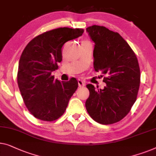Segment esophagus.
I'll return each instance as SVG.
<instances>
[{
    "label": "esophagus",
    "mask_w": 156,
    "mask_h": 156,
    "mask_svg": "<svg viewBox=\"0 0 156 156\" xmlns=\"http://www.w3.org/2000/svg\"><path fill=\"white\" fill-rule=\"evenodd\" d=\"M78 85L80 87H83L86 85V83L82 80H78Z\"/></svg>",
    "instance_id": "obj_1"
}]
</instances>
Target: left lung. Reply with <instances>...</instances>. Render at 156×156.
<instances>
[{
  "mask_svg": "<svg viewBox=\"0 0 156 156\" xmlns=\"http://www.w3.org/2000/svg\"><path fill=\"white\" fill-rule=\"evenodd\" d=\"M86 31L95 43L94 69L105 75L103 82L106 83L103 89L87 85L89 97L86 108L97 122L110 125L127 115L136 101L141 77L138 60L117 32L98 25Z\"/></svg>",
  "mask_w": 156,
  "mask_h": 156,
  "instance_id": "8db88e82",
  "label": "left lung"
}]
</instances>
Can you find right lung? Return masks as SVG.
I'll list each match as a JSON object with an SVG mask.
<instances>
[{
	"instance_id": "add662e5",
	"label": "right lung",
	"mask_w": 156,
	"mask_h": 156,
	"mask_svg": "<svg viewBox=\"0 0 156 156\" xmlns=\"http://www.w3.org/2000/svg\"><path fill=\"white\" fill-rule=\"evenodd\" d=\"M83 29L61 27L46 31L27 45L19 61L17 83L29 111L36 118L53 121L61 117L78 87L76 79L54 80L51 73L62 61V47L82 35Z\"/></svg>"
}]
</instances>
